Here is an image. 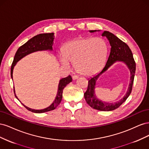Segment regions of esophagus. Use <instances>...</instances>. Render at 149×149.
Here are the masks:
<instances>
[{
	"label": "esophagus",
	"instance_id": "obj_1",
	"mask_svg": "<svg viewBox=\"0 0 149 149\" xmlns=\"http://www.w3.org/2000/svg\"><path fill=\"white\" fill-rule=\"evenodd\" d=\"M78 78H79V76H77V75H74V76H73V80H75V79H78Z\"/></svg>",
	"mask_w": 149,
	"mask_h": 149
}]
</instances>
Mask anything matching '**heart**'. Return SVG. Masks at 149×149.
Instances as JSON below:
<instances>
[{
    "instance_id": "heart-1",
    "label": "heart",
    "mask_w": 149,
    "mask_h": 149,
    "mask_svg": "<svg viewBox=\"0 0 149 149\" xmlns=\"http://www.w3.org/2000/svg\"><path fill=\"white\" fill-rule=\"evenodd\" d=\"M107 54V46L103 39L81 37L64 45L60 60L64 66H69L70 62L74 63L75 69L79 73L89 76L102 69Z\"/></svg>"
}]
</instances>
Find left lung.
I'll list each match as a JSON object with an SVG mask.
<instances>
[{
    "instance_id": "obj_1",
    "label": "left lung",
    "mask_w": 149,
    "mask_h": 149,
    "mask_svg": "<svg viewBox=\"0 0 149 149\" xmlns=\"http://www.w3.org/2000/svg\"><path fill=\"white\" fill-rule=\"evenodd\" d=\"M97 30H90V32H95ZM102 37H106L109 41L111 48V52L108 57L107 61L105 66L102 71L93 76L88 80V89L84 94L85 100L86 102L94 109L102 111H113L118 108L122 104L124 103L131 93L134 79L136 72V62L133 58L132 53L127 44L122 41L116 35L109 31H104L102 33ZM116 61H123L128 66L131 72L130 83L127 93L125 96L119 102L114 103H109L103 102L96 97L95 95V86L96 80L100 75L107 70Z\"/></svg>"
}]
</instances>
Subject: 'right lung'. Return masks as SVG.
Instances as JSON below:
<instances>
[{
  "label": "right lung",
  "mask_w": 149,
  "mask_h": 149,
  "mask_svg": "<svg viewBox=\"0 0 149 149\" xmlns=\"http://www.w3.org/2000/svg\"><path fill=\"white\" fill-rule=\"evenodd\" d=\"M55 38L54 37L53 33H41L35 36L33 38L30 39L27 42H26L23 45H22L17 49V51L15 53L14 58H13V61L12 62V64L11 66V71H10V74L11 78L13 79V70L14 68L15 65L17 63L21 60L22 58H24L26 55H29L33 52H38V51H42V50H52L53 48V40ZM72 81V78L70 75H69L68 77L62 78L60 80L59 84H58V92L53 102L49 107L45 108V109H41V110H35L31 109L28 107L25 106L24 104V106L26 108V109L35 112V113H43V112H45L48 111H50L54 110L56 108V107L60 104V103L61 101L62 97H63V90L66 87V86L69 84L70 82ZM13 91H14V94L16 98L18 99L15 93V89L13 87ZM19 100V99H18Z\"/></svg>",
  "instance_id": "obj_1"
}]
</instances>
